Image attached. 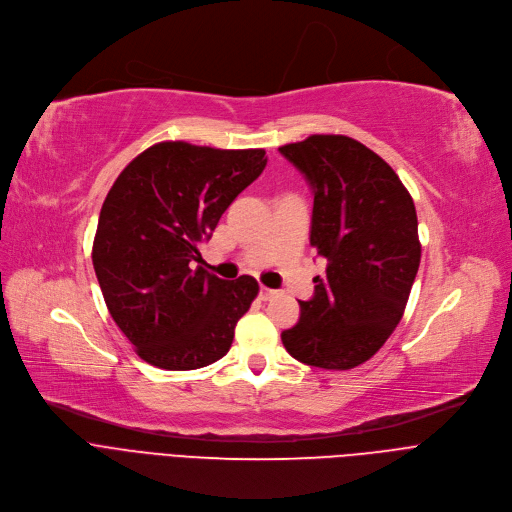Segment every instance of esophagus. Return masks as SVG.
<instances>
[{
	"label": "esophagus",
	"mask_w": 512,
	"mask_h": 512,
	"mask_svg": "<svg viewBox=\"0 0 512 512\" xmlns=\"http://www.w3.org/2000/svg\"><path fill=\"white\" fill-rule=\"evenodd\" d=\"M278 294V290H274V288H267V286H261L259 288V299L261 301H270V299H274Z\"/></svg>",
	"instance_id": "esophagus-1"
}]
</instances>
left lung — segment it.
Masks as SVG:
<instances>
[{"label": "left lung", "mask_w": 512, "mask_h": 512, "mask_svg": "<svg viewBox=\"0 0 512 512\" xmlns=\"http://www.w3.org/2000/svg\"><path fill=\"white\" fill-rule=\"evenodd\" d=\"M280 153L311 184L309 240L328 261L282 344L305 365L353 369L405 313L421 261L415 203L378 153L344 134H311Z\"/></svg>", "instance_id": "8db88e82"}]
</instances>
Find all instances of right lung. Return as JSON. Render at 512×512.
I'll use <instances>...</instances> for the list:
<instances>
[{
	"label": "right lung",
	"instance_id": "obj_1",
	"mask_svg": "<svg viewBox=\"0 0 512 512\" xmlns=\"http://www.w3.org/2000/svg\"><path fill=\"white\" fill-rule=\"evenodd\" d=\"M265 164L263 149L164 141L116 178L99 213L93 267L110 315L143 361L188 371L230 351L259 284L251 276L226 282L191 263Z\"/></svg>",
	"mask_w": 512,
	"mask_h": 512
}]
</instances>
